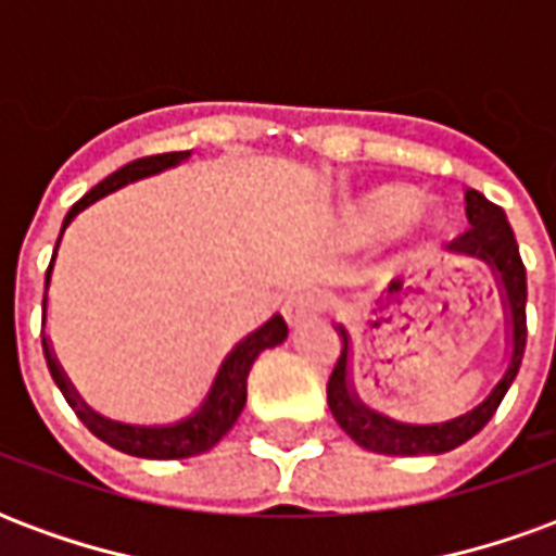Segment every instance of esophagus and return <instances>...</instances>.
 Returning a JSON list of instances; mask_svg holds the SVG:
<instances>
[{
    "label": "esophagus",
    "instance_id": "1",
    "mask_svg": "<svg viewBox=\"0 0 556 556\" xmlns=\"http://www.w3.org/2000/svg\"><path fill=\"white\" fill-rule=\"evenodd\" d=\"M327 306H330V301L321 291H298V294H289V301L282 306V315H286L289 325H301L303 318L325 313Z\"/></svg>",
    "mask_w": 556,
    "mask_h": 556
}]
</instances>
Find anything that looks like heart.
Masks as SVG:
<instances>
[{
    "mask_svg": "<svg viewBox=\"0 0 556 556\" xmlns=\"http://www.w3.org/2000/svg\"><path fill=\"white\" fill-rule=\"evenodd\" d=\"M357 217L369 229H387V226H393L399 219L431 223L434 211L426 202H414V195L405 187H378L372 193H366V199L357 205Z\"/></svg>",
    "mask_w": 556,
    "mask_h": 556,
    "instance_id": "heart-1",
    "label": "heart"
}]
</instances>
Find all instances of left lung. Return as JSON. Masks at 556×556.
<instances>
[{
    "label": "left lung",
    "instance_id": "obj_1",
    "mask_svg": "<svg viewBox=\"0 0 556 556\" xmlns=\"http://www.w3.org/2000/svg\"><path fill=\"white\" fill-rule=\"evenodd\" d=\"M467 223L470 229L462 231L450 250L455 253L477 255L485 258L503 286V298L513 315V354H509V369L501 378V384L491 390L482 405L467 410L465 417H455L441 426H405L396 419H387L375 410L363 408L357 396L349 387V333L339 327L342 333V354H339L337 366L327 381V405L333 410V417L349 434L351 441H357L366 450L381 455H438L450 453L455 446L470 441L477 431L485 429V422L494 417V410L501 408L506 390L513 387L521 357H525L527 345V270L518 253L515 235L506 223V214L501 207L489 202L485 195L477 190H467Z\"/></svg>",
    "mask_w": 556,
    "mask_h": 556
}]
</instances>
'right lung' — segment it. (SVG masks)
<instances>
[{
    "label": "right lung",
    "mask_w": 556,
    "mask_h": 556,
    "mask_svg": "<svg viewBox=\"0 0 556 556\" xmlns=\"http://www.w3.org/2000/svg\"><path fill=\"white\" fill-rule=\"evenodd\" d=\"M190 157V151H169V154H151V157H139L134 163H127L118 172H113L110 178H103L98 187H91L89 193L79 199L77 205L67 211L65 223H62V231L71 219L77 217L83 207H89L94 199L101 195L113 193L118 187L125 184L137 181V178H146V175H154V172H163L181 163V160ZM62 241V235H59ZM59 241H55V250H59ZM55 250L53 258H50V267H47V282H43V315H41V327L47 321V286H50V274H53V262H55ZM289 337V325L282 321V315H274L267 325H262L258 330H253L250 337L241 339L231 354L223 361L219 366L217 378H214V387L207 393L205 405L195 410L193 417L181 419L175 426H160V429H142V426H125V422H113V419H103L98 414H91L79 396L71 390L67 378L59 369L55 363L53 351L47 345L43 339V357H47V366H50V375H53L55 387L62 390V396L71 408L77 410V417L83 419V426L101 438L103 443H110L113 450L127 455H137V458H190V455H199L211 450L214 443L226 434V431L235 426V419L241 417L243 405H247V375L253 369L255 357L262 354L265 349H274L279 345L282 339Z\"/></svg>",
    "instance_id": "1"
}]
</instances>
